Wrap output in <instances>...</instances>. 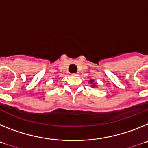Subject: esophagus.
Segmentation results:
<instances>
[{
	"label": "esophagus",
	"mask_w": 148,
	"mask_h": 148,
	"mask_svg": "<svg viewBox=\"0 0 148 148\" xmlns=\"http://www.w3.org/2000/svg\"><path fill=\"white\" fill-rule=\"evenodd\" d=\"M72 75H73V76H78V75H79V73H73V74H72Z\"/></svg>",
	"instance_id": "obj_1"
}]
</instances>
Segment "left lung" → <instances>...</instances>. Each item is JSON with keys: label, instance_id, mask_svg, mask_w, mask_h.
I'll return each instance as SVG.
<instances>
[{"label": "left lung", "instance_id": "8db88e82", "mask_svg": "<svg viewBox=\"0 0 148 148\" xmlns=\"http://www.w3.org/2000/svg\"><path fill=\"white\" fill-rule=\"evenodd\" d=\"M92 82H93V80H91V81H90V83H92ZM93 84H94V85H95V83H93ZM94 85H92V87H93Z\"/></svg>", "mask_w": 148, "mask_h": 148}]
</instances>
